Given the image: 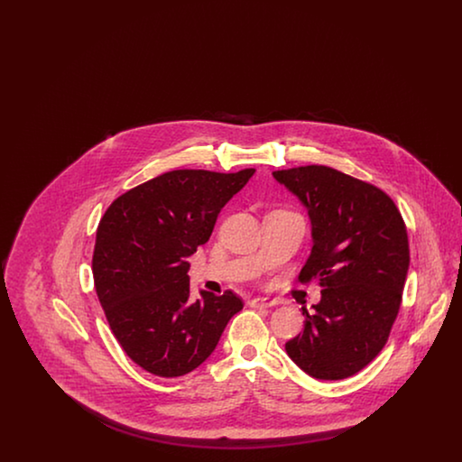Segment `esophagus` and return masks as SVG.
<instances>
[{"label":"esophagus","mask_w":462,"mask_h":462,"mask_svg":"<svg viewBox=\"0 0 462 462\" xmlns=\"http://www.w3.org/2000/svg\"><path fill=\"white\" fill-rule=\"evenodd\" d=\"M277 305V300L272 298H254L249 301V307L253 308H272Z\"/></svg>","instance_id":"esophagus-1"}]
</instances>
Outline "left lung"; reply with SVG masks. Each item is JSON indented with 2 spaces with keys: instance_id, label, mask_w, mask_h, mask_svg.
I'll list each match as a JSON object with an SVG mask.
<instances>
[{
  "instance_id": "8db88e82",
  "label": "left lung",
  "mask_w": 462,
  "mask_h": 462,
  "mask_svg": "<svg viewBox=\"0 0 462 462\" xmlns=\"http://www.w3.org/2000/svg\"><path fill=\"white\" fill-rule=\"evenodd\" d=\"M272 175L308 211L313 245L300 279L322 286L287 355L315 379L350 377L383 350L398 315L411 260L405 223L383 190L328 166Z\"/></svg>"
}]
</instances>
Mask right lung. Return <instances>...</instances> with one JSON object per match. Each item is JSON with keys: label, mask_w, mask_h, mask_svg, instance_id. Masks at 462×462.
<instances>
[{"label": "right lung", "mask_w": 462, "mask_h": 462, "mask_svg": "<svg viewBox=\"0 0 462 462\" xmlns=\"http://www.w3.org/2000/svg\"><path fill=\"white\" fill-rule=\"evenodd\" d=\"M256 170H175L116 199L97 228L93 279L110 329L136 365L161 377L192 373L241 311L232 291L190 300L189 262L221 208Z\"/></svg>", "instance_id": "add662e5"}]
</instances>
